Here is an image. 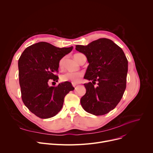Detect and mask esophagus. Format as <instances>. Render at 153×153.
Instances as JSON below:
<instances>
[{"label": "esophagus", "mask_w": 153, "mask_h": 153, "mask_svg": "<svg viewBox=\"0 0 153 153\" xmlns=\"http://www.w3.org/2000/svg\"><path fill=\"white\" fill-rule=\"evenodd\" d=\"M77 85H78V84H77V83H73V86L74 87H76Z\"/></svg>", "instance_id": "34e87169"}]
</instances>
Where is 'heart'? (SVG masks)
Returning a JSON list of instances; mask_svg holds the SVG:
<instances>
[{"label":"heart","instance_id":"heart-1","mask_svg":"<svg viewBox=\"0 0 153 153\" xmlns=\"http://www.w3.org/2000/svg\"><path fill=\"white\" fill-rule=\"evenodd\" d=\"M80 54V53H76L74 55V58L76 59L77 57ZM64 63V58H62L59 62V67L60 68H62ZM83 74L82 72H67L62 74L60 77V79L63 82L70 81L73 83H79L82 78Z\"/></svg>","mask_w":153,"mask_h":153}]
</instances>
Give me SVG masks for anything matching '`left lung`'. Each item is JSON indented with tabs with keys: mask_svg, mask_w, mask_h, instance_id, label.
Instances as JSON below:
<instances>
[{
	"mask_svg": "<svg viewBox=\"0 0 153 153\" xmlns=\"http://www.w3.org/2000/svg\"><path fill=\"white\" fill-rule=\"evenodd\" d=\"M76 50L87 58L89 65L84 78L85 94L80 103L84 110L95 116L113 110L126 89L128 60L120 47L110 39L102 38L88 45H76ZM98 81L97 87L94 86Z\"/></svg>",
	"mask_w": 153,
	"mask_h": 153,
	"instance_id": "left-lung-1",
	"label": "left lung"
}]
</instances>
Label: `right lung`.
<instances>
[{
	"label": "right lung",
	"mask_w": 153,
	"mask_h": 153,
	"mask_svg": "<svg viewBox=\"0 0 153 153\" xmlns=\"http://www.w3.org/2000/svg\"><path fill=\"white\" fill-rule=\"evenodd\" d=\"M73 48H60L40 42L27 47L19 59L22 99L28 110L41 119L56 116L61 110L65 96L74 90L69 82L57 86L48 85L51 80L58 81L55 74L58 72L59 62Z\"/></svg>",
	"instance_id": "1"
}]
</instances>
